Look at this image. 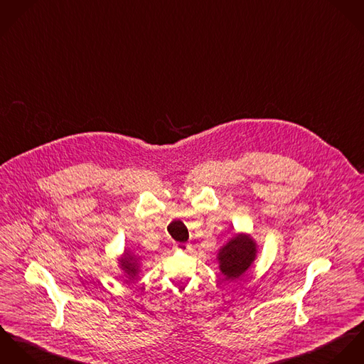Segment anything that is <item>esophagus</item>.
Segmentation results:
<instances>
[{
	"label": "esophagus",
	"mask_w": 364,
	"mask_h": 364,
	"mask_svg": "<svg viewBox=\"0 0 364 364\" xmlns=\"http://www.w3.org/2000/svg\"><path fill=\"white\" fill-rule=\"evenodd\" d=\"M174 248L178 250V251H188L191 248V245L187 244V242H176Z\"/></svg>",
	"instance_id": "esophagus-1"
}]
</instances>
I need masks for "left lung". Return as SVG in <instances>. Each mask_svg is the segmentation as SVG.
I'll list each match as a JSON object with an SVG mask.
<instances>
[{"mask_svg":"<svg viewBox=\"0 0 364 364\" xmlns=\"http://www.w3.org/2000/svg\"><path fill=\"white\" fill-rule=\"evenodd\" d=\"M258 254V244L248 233H236L225 242L216 259L219 271L226 281H236L242 277L254 264Z\"/></svg>","mask_w":364,"mask_h":364,"instance_id":"8db88e82","label":"left lung"}]
</instances>
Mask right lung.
<instances>
[{
	"instance_id": "add662e5",
	"label": "right lung",
	"mask_w": 364,
	"mask_h": 364,
	"mask_svg": "<svg viewBox=\"0 0 364 364\" xmlns=\"http://www.w3.org/2000/svg\"><path fill=\"white\" fill-rule=\"evenodd\" d=\"M119 268L122 269L124 277L127 278V282H132L138 278L141 272V257L134 254L129 250H124L122 255L117 258Z\"/></svg>"
}]
</instances>
